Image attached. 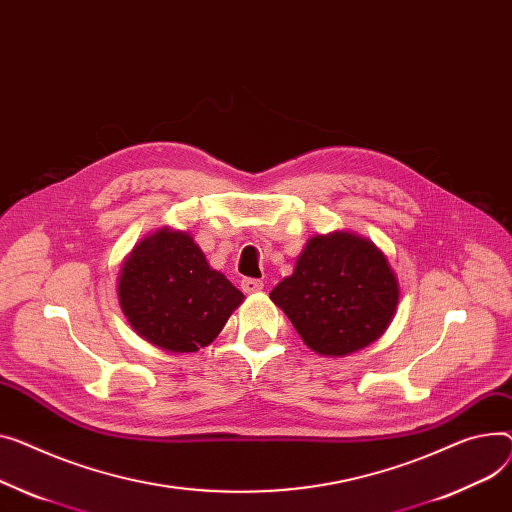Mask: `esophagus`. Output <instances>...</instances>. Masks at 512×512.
<instances>
[{"instance_id": "esophagus-1", "label": "esophagus", "mask_w": 512, "mask_h": 512, "mask_svg": "<svg viewBox=\"0 0 512 512\" xmlns=\"http://www.w3.org/2000/svg\"><path fill=\"white\" fill-rule=\"evenodd\" d=\"M241 286H243V290H245L247 294H255V292H261V290H263V282H261V280H255V278H245V280L241 282Z\"/></svg>"}]
</instances>
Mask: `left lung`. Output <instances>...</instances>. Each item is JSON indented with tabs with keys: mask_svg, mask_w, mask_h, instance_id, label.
Listing matches in <instances>:
<instances>
[{
	"mask_svg": "<svg viewBox=\"0 0 512 512\" xmlns=\"http://www.w3.org/2000/svg\"><path fill=\"white\" fill-rule=\"evenodd\" d=\"M302 342L321 356H348L391 325L399 282L385 253L368 238L335 230L309 238L292 276L269 292Z\"/></svg>",
	"mask_w": 512,
	"mask_h": 512,
	"instance_id": "left-lung-1",
	"label": "left lung"
}]
</instances>
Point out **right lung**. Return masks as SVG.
<instances>
[{
	"mask_svg": "<svg viewBox=\"0 0 512 512\" xmlns=\"http://www.w3.org/2000/svg\"><path fill=\"white\" fill-rule=\"evenodd\" d=\"M117 296L131 329L173 354L212 344L245 300L189 232L168 226L142 238L123 259Z\"/></svg>",
	"mask_w": 512,
	"mask_h": 512,
	"instance_id": "obj_1",
	"label": "right lung"
}]
</instances>
